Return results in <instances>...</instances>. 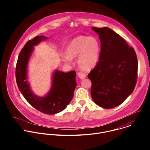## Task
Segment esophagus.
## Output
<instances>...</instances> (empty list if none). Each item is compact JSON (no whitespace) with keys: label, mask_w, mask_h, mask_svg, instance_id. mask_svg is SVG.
<instances>
[{"label":"esophagus","mask_w":150,"mask_h":150,"mask_svg":"<svg viewBox=\"0 0 150 150\" xmlns=\"http://www.w3.org/2000/svg\"><path fill=\"white\" fill-rule=\"evenodd\" d=\"M77 74H78V76H79V78L81 79H83L85 78V76H86V75H85V74H83V72H79Z\"/></svg>","instance_id":"34e87169"}]
</instances>
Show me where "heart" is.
<instances>
[{
	"label": "heart",
	"instance_id": "b5f03b06",
	"mask_svg": "<svg viewBox=\"0 0 150 150\" xmlns=\"http://www.w3.org/2000/svg\"><path fill=\"white\" fill-rule=\"evenodd\" d=\"M66 53L63 56L65 61L70 62L72 57L78 56L77 62L79 67L83 69L89 70L94 68L98 62L100 45L95 37L79 35L69 42Z\"/></svg>",
	"mask_w": 150,
	"mask_h": 150
}]
</instances>
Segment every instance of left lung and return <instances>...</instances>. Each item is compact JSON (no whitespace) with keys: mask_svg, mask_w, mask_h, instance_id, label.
<instances>
[{"mask_svg":"<svg viewBox=\"0 0 150 150\" xmlns=\"http://www.w3.org/2000/svg\"><path fill=\"white\" fill-rule=\"evenodd\" d=\"M99 35L101 52L88 78L94 103L104 109L122 104L134 91L138 78V60L133 47L108 27L91 28Z\"/></svg>","mask_w":150,"mask_h":150,"instance_id":"8db88e82","label":"left lung"}]
</instances>
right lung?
Returning <instances> with one entry per match:
<instances>
[{
	"label": "right lung",
	"instance_id": "right-lung-1",
	"mask_svg": "<svg viewBox=\"0 0 150 150\" xmlns=\"http://www.w3.org/2000/svg\"><path fill=\"white\" fill-rule=\"evenodd\" d=\"M46 38L42 35L37 36L27 42L18 58L15 76L20 92L33 108L43 113L53 115L63 110L72 100L76 86V72L75 71L67 73L56 71L48 94L45 97H39L33 94L26 80L28 62L34 46Z\"/></svg>",
	"mask_w": 150,
	"mask_h": 150
}]
</instances>
